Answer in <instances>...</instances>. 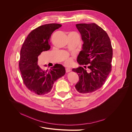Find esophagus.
Segmentation results:
<instances>
[{
    "instance_id": "34e87169",
    "label": "esophagus",
    "mask_w": 132,
    "mask_h": 132,
    "mask_svg": "<svg viewBox=\"0 0 132 132\" xmlns=\"http://www.w3.org/2000/svg\"><path fill=\"white\" fill-rule=\"evenodd\" d=\"M69 71H70V69L69 68H66V72L68 73V72H69Z\"/></svg>"
}]
</instances>
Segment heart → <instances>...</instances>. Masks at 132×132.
<instances>
[{"label":"heart","instance_id":"1","mask_svg":"<svg viewBox=\"0 0 132 132\" xmlns=\"http://www.w3.org/2000/svg\"><path fill=\"white\" fill-rule=\"evenodd\" d=\"M65 63L66 65H69L71 63V59L70 58H66L65 59Z\"/></svg>","mask_w":132,"mask_h":132}]
</instances>
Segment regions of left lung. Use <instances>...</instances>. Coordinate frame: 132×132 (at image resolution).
I'll return each mask as SVG.
<instances>
[{
  "label": "left lung",
  "mask_w": 132,
  "mask_h": 132,
  "mask_svg": "<svg viewBox=\"0 0 132 132\" xmlns=\"http://www.w3.org/2000/svg\"><path fill=\"white\" fill-rule=\"evenodd\" d=\"M76 26L83 42L77 61L84 68L79 66L72 69L79 76L75 87L78 93L89 94L100 88L111 73L113 49L107 34L97 24L78 23Z\"/></svg>",
  "instance_id": "1"
}]
</instances>
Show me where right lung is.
<instances>
[{"mask_svg": "<svg viewBox=\"0 0 132 132\" xmlns=\"http://www.w3.org/2000/svg\"><path fill=\"white\" fill-rule=\"evenodd\" d=\"M61 26L58 23L40 26L29 34L22 44L19 62L21 77L26 87L37 95L49 94L54 82L66 73L61 64H55L50 70H44L37 63L38 56L50 49L52 33Z\"/></svg>", "mask_w": 132, "mask_h": 132, "instance_id": "obj_1", "label": "right lung"}]
</instances>
